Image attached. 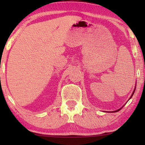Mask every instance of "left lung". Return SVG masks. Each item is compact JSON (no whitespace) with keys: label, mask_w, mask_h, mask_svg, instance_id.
<instances>
[{"label":"left lung","mask_w":145,"mask_h":145,"mask_svg":"<svg viewBox=\"0 0 145 145\" xmlns=\"http://www.w3.org/2000/svg\"><path fill=\"white\" fill-rule=\"evenodd\" d=\"M135 90H136V86H135V89H134V91H133V93H132V95H131V97H130V98H129V99H131V97H132V96H133V95H134V91H135ZM121 108H120V109H119V110H115V111H113V112H118V111H119V110H121Z\"/></svg>","instance_id":"obj_1"}]
</instances>
